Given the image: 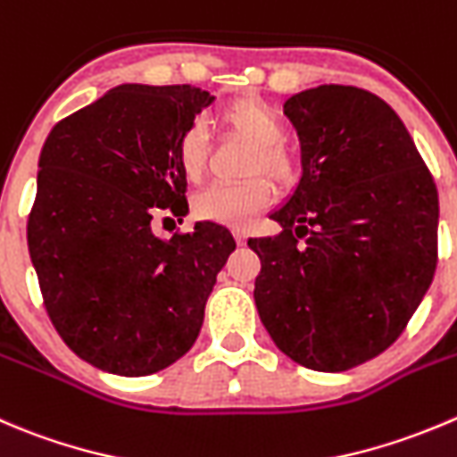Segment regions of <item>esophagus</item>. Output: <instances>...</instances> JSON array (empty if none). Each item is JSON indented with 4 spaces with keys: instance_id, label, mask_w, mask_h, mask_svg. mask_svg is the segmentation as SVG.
I'll return each instance as SVG.
<instances>
[{
    "instance_id": "esophagus-1",
    "label": "esophagus",
    "mask_w": 457,
    "mask_h": 457,
    "mask_svg": "<svg viewBox=\"0 0 457 457\" xmlns=\"http://www.w3.org/2000/svg\"><path fill=\"white\" fill-rule=\"evenodd\" d=\"M234 238H237L238 245H245L247 241V232L243 228H234Z\"/></svg>"
}]
</instances>
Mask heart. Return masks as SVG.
<instances>
[{"label": "heart", "mask_w": 457, "mask_h": 457, "mask_svg": "<svg viewBox=\"0 0 457 457\" xmlns=\"http://www.w3.org/2000/svg\"><path fill=\"white\" fill-rule=\"evenodd\" d=\"M223 125L238 138L254 145L247 174L263 171L274 183H287L295 176V161L281 147V116L259 97H243L220 116ZM210 154V136L201 120L192 122L179 138V162L185 176L201 179ZM270 201L265 180L250 179L243 183H214L194 196V214L203 220L225 225H243L252 214L263 210Z\"/></svg>", "instance_id": "heart-1"}]
</instances>
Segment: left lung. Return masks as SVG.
Masks as SVG:
<instances>
[{
	"label": "left lung",
	"instance_id": "obj_1",
	"mask_svg": "<svg viewBox=\"0 0 457 457\" xmlns=\"http://www.w3.org/2000/svg\"><path fill=\"white\" fill-rule=\"evenodd\" d=\"M301 176L250 238L254 301L283 355L339 373L400 337L437 263V189L395 111L375 93L321 84L287 97ZM306 237L303 244L298 238Z\"/></svg>",
	"mask_w": 457,
	"mask_h": 457
}]
</instances>
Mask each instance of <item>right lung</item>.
<instances>
[{
    "label": "right lung",
    "mask_w": 457,
    "mask_h": 457,
    "mask_svg": "<svg viewBox=\"0 0 457 457\" xmlns=\"http://www.w3.org/2000/svg\"><path fill=\"white\" fill-rule=\"evenodd\" d=\"M214 102L192 84H120L53 127L39 154L29 252L66 346L96 369L143 378L194 346L237 241L223 225L162 238L187 216L179 138Z\"/></svg>",
    "instance_id": "right-lung-1"
}]
</instances>
